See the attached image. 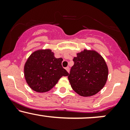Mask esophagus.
<instances>
[{
    "mask_svg": "<svg viewBox=\"0 0 130 130\" xmlns=\"http://www.w3.org/2000/svg\"><path fill=\"white\" fill-rule=\"evenodd\" d=\"M65 69H66V70L67 71H68V73L70 72V68H69V67H66V68H65Z\"/></svg>",
    "mask_w": 130,
    "mask_h": 130,
    "instance_id": "34e87169",
    "label": "esophagus"
}]
</instances>
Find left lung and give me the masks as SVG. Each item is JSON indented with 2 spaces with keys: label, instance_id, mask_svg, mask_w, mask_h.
<instances>
[{
  "label": "left lung",
  "instance_id": "1",
  "mask_svg": "<svg viewBox=\"0 0 130 130\" xmlns=\"http://www.w3.org/2000/svg\"><path fill=\"white\" fill-rule=\"evenodd\" d=\"M76 55L68 76L70 85L80 96H93L106 83L108 65L103 57L95 50L84 49Z\"/></svg>",
  "mask_w": 130,
  "mask_h": 130
}]
</instances>
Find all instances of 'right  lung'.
<instances>
[{"mask_svg": "<svg viewBox=\"0 0 130 130\" xmlns=\"http://www.w3.org/2000/svg\"><path fill=\"white\" fill-rule=\"evenodd\" d=\"M62 58L57 59L50 49L34 51L25 63L24 73L26 83L33 90L39 93L50 91L60 77L69 73L62 66Z\"/></svg>", "mask_w": 130, "mask_h": 130, "instance_id": "obj_1", "label": "right lung"}]
</instances>
